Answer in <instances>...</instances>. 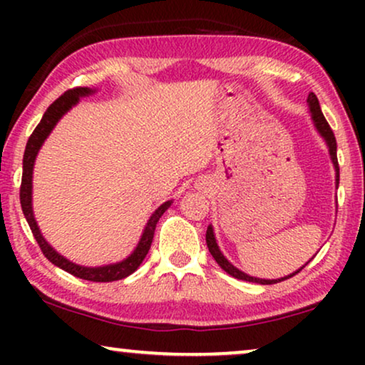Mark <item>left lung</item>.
<instances>
[{
    "mask_svg": "<svg viewBox=\"0 0 365 365\" xmlns=\"http://www.w3.org/2000/svg\"><path fill=\"white\" fill-rule=\"evenodd\" d=\"M307 103H309V109H311V116H312L314 126H316L319 134H321V136L324 138V141H326L327 148H329V154H331L332 164H334V168H336V186H339V163H337V143H336V136H334L331 126H329V123L326 121V118H324V114L321 111V106H319V99H317L316 94L309 93ZM206 242H207L209 252H211V256L214 257V261H216L219 266H221L224 271L229 274V276H232V277H236V279H241V281H249V282L264 284V286H267V284H276V282L286 281V279L296 276L297 272H301L302 269L307 266V264H306V266H302L301 269H297L296 272L289 274V276L281 277V279H259V277H252V276H247L246 272L239 271L237 267H234L232 264L229 262L226 257H224V254L221 252V249H219L217 242H216V237H214L212 226H209L207 231H206Z\"/></svg>",
    "mask_w": 365,
    "mask_h": 365,
    "instance_id": "obj_1",
    "label": "left lung"
}]
</instances>
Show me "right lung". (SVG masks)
<instances>
[{"label":"right lung","mask_w":365,"mask_h":365,"mask_svg":"<svg viewBox=\"0 0 365 365\" xmlns=\"http://www.w3.org/2000/svg\"><path fill=\"white\" fill-rule=\"evenodd\" d=\"M94 91H96V89H89V88L68 89L66 93L61 94V96H59L56 101H54L51 106L46 109V113H44L41 121H39L38 126L34 128L33 134L29 136L28 143H26V149H24L23 178H21V187H19V201H21L23 214H24V217H26L29 227H31L33 236H34V239H36V242L39 244V247H41L44 257H46L49 262H53L54 266L63 269V271L73 274V276L84 279V281L113 282V281H119V279L128 277L129 274H133L139 266H141V262L144 261V257H146L149 247H151V242L154 237V229H156L159 217L163 216L164 211H168V207L171 206L173 201H166L153 212V216L149 217L146 227H144L143 236H141V239H139L136 249H134V251L129 254L124 261L116 262V264H108V266H99V267L78 266V264L68 261L66 257H63L61 254H58L56 251H54V249L46 242V239L43 237V234L39 232V227L36 224V219H34L33 206H31L33 166H34V159H36V156H38L39 148L43 146L44 139L49 136V133L53 131V128L56 126V123L59 121V119H61L64 114H66L69 109L74 106V104H78L79 98L89 96V94H93Z\"/></svg>","instance_id":"add662e5"}]
</instances>
